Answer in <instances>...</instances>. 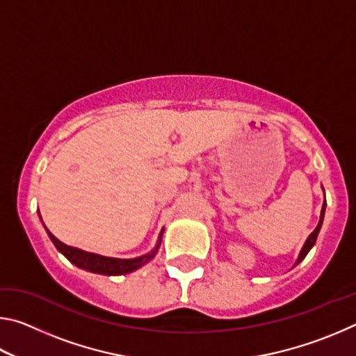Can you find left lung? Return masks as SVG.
I'll use <instances>...</instances> for the list:
<instances>
[{
    "label": "left lung",
    "mask_w": 356,
    "mask_h": 356,
    "mask_svg": "<svg viewBox=\"0 0 356 356\" xmlns=\"http://www.w3.org/2000/svg\"><path fill=\"white\" fill-rule=\"evenodd\" d=\"M325 207H327V201H323V206H322V212H321V220H318V225H317V227L314 229V231H312V232L309 234V237H308V238H306V242H305V245H303V248H301V251H300V254H298V259H297V262H295V265H297V264H300L301 261H303V259L306 257V254H308V252L311 251V248H312V246H314V243H316V240H317V236H318V231H321V227H322V222H323Z\"/></svg>",
    "instance_id": "obj_1"
}]
</instances>
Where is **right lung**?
<instances>
[{
    "mask_svg": "<svg viewBox=\"0 0 356 356\" xmlns=\"http://www.w3.org/2000/svg\"><path fill=\"white\" fill-rule=\"evenodd\" d=\"M47 234H48V237L51 238V242L55 243L56 250L59 252H63V254L67 257L72 264L76 265V267H80L83 270H88V272H92V273H99V275L118 276V275H125V273L135 272V270L143 267V265H146L149 261H152V259L156 254V251H159V248H160L161 236H163V229H161V232L159 236V242H156L155 248L150 252H147V254L135 257V259L106 257V256L95 254V252H88V251L78 250V248H74V246H69V245H65L63 242H59V240L55 236H53V234L48 231V229H47Z\"/></svg>",
    "mask_w": 356,
    "mask_h": 356,
    "instance_id": "add662e5",
    "label": "right lung"
}]
</instances>
